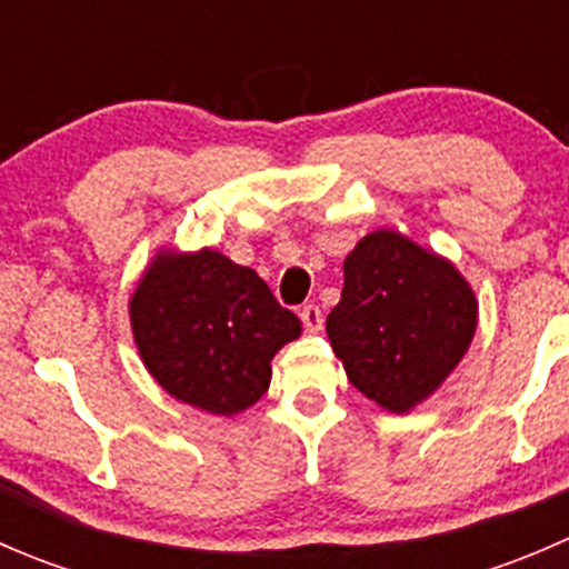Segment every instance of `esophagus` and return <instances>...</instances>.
Wrapping results in <instances>:
<instances>
[{"instance_id":"esophagus-1","label":"esophagus","mask_w":569,"mask_h":569,"mask_svg":"<svg viewBox=\"0 0 569 569\" xmlns=\"http://www.w3.org/2000/svg\"><path fill=\"white\" fill-rule=\"evenodd\" d=\"M300 319H302V325H306V330L308 332H319L321 330V311H319V306H306L300 311Z\"/></svg>"}]
</instances>
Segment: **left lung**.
Wrapping results in <instances>:
<instances>
[{"mask_svg": "<svg viewBox=\"0 0 569 569\" xmlns=\"http://www.w3.org/2000/svg\"><path fill=\"white\" fill-rule=\"evenodd\" d=\"M476 317L479 302L455 263L382 228L343 261L327 338L360 393L388 412H410L457 369Z\"/></svg>", "mask_w": 569, "mask_h": 569, "instance_id": "1", "label": "left lung"}]
</instances>
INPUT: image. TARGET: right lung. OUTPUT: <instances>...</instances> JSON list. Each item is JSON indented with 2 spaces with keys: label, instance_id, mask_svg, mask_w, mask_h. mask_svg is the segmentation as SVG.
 I'll use <instances>...</instances> for the list:
<instances>
[{
  "label": "right lung",
  "instance_id": "add662e5",
  "mask_svg": "<svg viewBox=\"0 0 569 569\" xmlns=\"http://www.w3.org/2000/svg\"><path fill=\"white\" fill-rule=\"evenodd\" d=\"M148 375L178 401L237 416L267 393L272 358L302 332L256 269L217 250H159L129 302Z\"/></svg>",
  "mask_w": 569,
  "mask_h": 569
}]
</instances>
